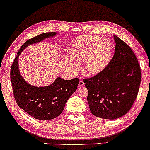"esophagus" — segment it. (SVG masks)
Returning <instances> with one entry per match:
<instances>
[{"label":"esophagus","instance_id":"1","mask_svg":"<svg viewBox=\"0 0 150 150\" xmlns=\"http://www.w3.org/2000/svg\"><path fill=\"white\" fill-rule=\"evenodd\" d=\"M83 86H84V82H83L82 80H80L79 82V83H78V87H83Z\"/></svg>","mask_w":150,"mask_h":150}]
</instances>
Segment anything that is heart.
<instances>
[{
  "label": "heart",
  "mask_w": 150,
  "mask_h": 150,
  "mask_svg": "<svg viewBox=\"0 0 150 150\" xmlns=\"http://www.w3.org/2000/svg\"><path fill=\"white\" fill-rule=\"evenodd\" d=\"M111 43L98 36L86 35L75 39L68 50L70 59L66 65L72 72L80 68L78 62L84 60V70L90 75H97L107 67L112 54Z\"/></svg>",
  "instance_id": "heart-1"
}]
</instances>
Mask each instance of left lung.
I'll return each instance as SVG.
<instances>
[{
    "mask_svg": "<svg viewBox=\"0 0 150 150\" xmlns=\"http://www.w3.org/2000/svg\"><path fill=\"white\" fill-rule=\"evenodd\" d=\"M115 51L101 73L83 79L88 90V102L94 116L116 119L129 111L140 88L141 69L130 47L114 35Z\"/></svg>",
    "mask_w": 150,
    "mask_h": 150,
    "instance_id": "8db88e82",
    "label": "left lung"
}]
</instances>
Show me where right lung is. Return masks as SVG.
Listing matches in <instances>:
<instances>
[{
    "instance_id": "1",
    "label": "right lung",
    "mask_w": 150,
    "mask_h": 150,
    "mask_svg": "<svg viewBox=\"0 0 150 150\" xmlns=\"http://www.w3.org/2000/svg\"><path fill=\"white\" fill-rule=\"evenodd\" d=\"M56 34V32L44 33L28 39L18 52L10 70L13 93L18 105L30 116L39 120H51L61 114L68 98L76 90L79 79L76 78L66 80L58 77L49 86H33L26 82L20 75L18 57L29 45L39 43Z\"/></svg>"
}]
</instances>
